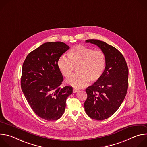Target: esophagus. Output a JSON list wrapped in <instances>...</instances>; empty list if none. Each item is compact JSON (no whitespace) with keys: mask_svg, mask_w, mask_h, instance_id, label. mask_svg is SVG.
Instances as JSON below:
<instances>
[{"mask_svg":"<svg viewBox=\"0 0 147 147\" xmlns=\"http://www.w3.org/2000/svg\"><path fill=\"white\" fill-rule=\"evenodd\" d=\"M80 90H78V89H77V88H74L73 89V92H74V93H76V92H77L78 91H79Z\"/></svg>","mask_w":147,"mask_h":147,"instance_id":"esophagus-1","label":"esophagus"}]
</instances>
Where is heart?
I'll return each mask as SVG.
<instances>
[{"mask_svg":"<svg viewBox=\"0 0 147 147\" xmlns=\"http://www.w3.org/2000/svg\"><path fill=\"white\" fill-rule=\"evenodd\" d=\"M68 58L61 56L57 66L61 74L66 78L70 77L76 66V71L66 80L67 84L75 88L84 87L87 83L98 81L103 76L106 68L107 59L105 53L82 45L73 47L67 53Z\"/></svg>","mask_w":147,"mask_h":147,"instance_id":"1","label":"heart"}]
</instances>
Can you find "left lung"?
Wrapping results in <instances>:
<instances>
[{"label": "left lung", "mask_w": 147, "mask_h": 147, "mask_svg": "<svg viewBox=\"0 0 147 147\" xmlns=\"http://www.w3.org/2000/svg\"><path fill=\"white\" fill-rule=\"evenodd\" d=\"M86 43L97 45L107 59L102 77L88 87L84 108L91 119L103 120L111 117L122 103L128 89L129 69L123 55L115 47L98 39H88Z\"/></svg>", "instance_id": "left-lung-1"}]
</instances>
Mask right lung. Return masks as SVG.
<instances>
[{
    "label": "right lung",
    "instance_id": "obj_1",
    "mask_svg": "<svg viewBox=\"0 0 147 147\" xmlns=\"http://www.w3.org/2000/svg\"><path fill=\"white\" fill-rule=\"evenodd\" d=\"M70 47L61 42H47L31 52L23 65L21 87L36 115L45 120H58L64 113L73 88H60L63 77L57 62Z\"/></svg>",
    "mask_w": 147,
    "mask_h": 147
}]
</instances>
